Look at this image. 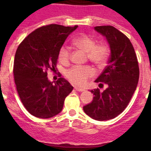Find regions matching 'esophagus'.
Returning <instances> with one entry per match:
<instances>
[{
  "instance_id": "obj_1",
  "label": "esophagus",
  "mask_w": 151,
  "mask_h": 151,
  "mask_svg": "<svg viewBox=\"0 0 151 151\" xmlns=\"http://www.w3.org/2000/svg\"><path fill=\"white\" fill-rule=\"evenodd\" d=\"M74 89L77 91H85L84 88H78V87H74Z\"/></svg>"
}]
</instances>
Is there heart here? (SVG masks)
<instances>
[{
    "label": "heart",
    "mask_w": 151,
    "mask_h": 151,
    "mask_svg": "<svg viewBox=\"0 0 151 151\" xmlns=\"http://www.w3.org/2000/svg\"><path fill=\"white\" fill-rule=\"evenodd\" d=\"M72 44L77 48L87 52L88 59L97 66L101 68L106 65L109 55V50L104 44L96 45L93 38L86 34L76 36L72 40ZM71 58V49L63 45L58 52V60L63 64H67ZM94 74L93 68L89 66H75L66 71V76L72 84L79 86L85 85L89 77Z\"/></svg>",
    "instance_id": "b5f03b06"
}]
</instances>
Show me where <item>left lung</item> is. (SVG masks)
<instances>
[{"label": "left lung", "instance_id": "left-lung-1", "mask_svg": "<svg viewBox=\"0 0 151 151\" xmlns=\"http://www.w3.org/2000/svg\"><path fill=\"white\" fill-rule=\"evenodd\" d=\"M94 30L104 36L109 50L108 65L95 80L107 88L103 92L91 90L92 101L83 106L85 114L96 121L113 119L129 104L139 81V70L136 53L130 40L110 25L96 26Z\"/></svg>", "mask_w": 151, "mask_h": 151}]
</instances>
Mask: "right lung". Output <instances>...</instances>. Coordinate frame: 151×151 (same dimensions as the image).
Returning <instances> with one entry per match:
<instances>
[{
  "mask_svg": "<svg viewBox=\"0 0 151 151\" xmlns=\"http://www.w3.org/2000/svg\"><path fill=\"white\" fill-rule=\"evenodd\" d=\"M78 25L65 27L51 24L29 34L15 53L14 77L17 91L25 109L39 118H50L62 111L65 99L73 86L60 77L55 85L47 70H55L58 52Z\"/></svg>",
  "mask_w": 151,
  "mask_h": 151,
  "instance_id": "obj_1",
  "label": "right lung"
}]
</instances>
